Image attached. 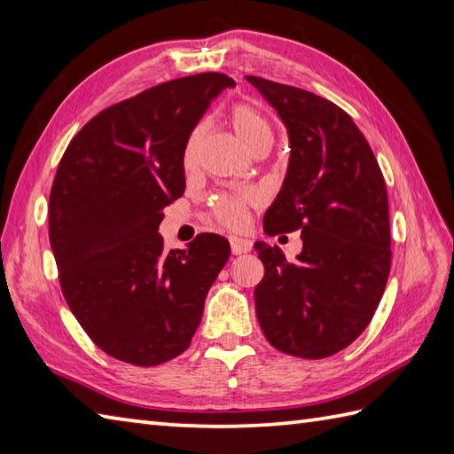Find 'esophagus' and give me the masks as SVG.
I'll return each instance as SVG.
<instances>
[{"label": "esophagus", "instance_id": "34e87169", "mask_svg": "<svg viewBox=\"0 0 454 454\" xmlns=\"http://www.w3.org/2000/svg\"><path fill=\"white\" fill-rule=\"evenodd\" d=\"M231 243V253L233 254H245L253 248V240L243 239V237H229Z\"/></svg>", "mask_w": 454, "mask_h": 454}]
</instances>
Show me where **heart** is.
Instances as JSON below:
<instances>
[{"label": "heart", "mask_w": 454, "mask_h": 454, "mask_svg": "<svg viewBox=\"0 0 454 454\" xmlns=\"http://www.w3.org/2000/svg\"><path fill=\"white\" fill-rule=\"evenodd\" d=\"M231 123L237 137L240 138L248 151H254L258 146L270 145L274 141L272 127L268 123V119L261 114V111L251 106H235L231 111ZM198 146V133H193L186 146V162L190 164L193 160ZM248 203L247 196H221L214 201V214L223 225L237 227L245 221V206Z\"/></svg>", "instance_id": "b5f03b06"}]
</instances>
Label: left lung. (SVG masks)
<instances>
[{
	"label": "left lung",
	"mask_w": 454,
	"mask_h": 454,
	"mask_svg": "<svg viewBox=\"0 0 454 454\" xmlns=\"http://www.w3.org/2000/svg\"><path fill=\"white\" fill-rule=\"evenodd\" d=\"M288 129L282 190L264 233L301 231V253L254 243L264 278L256 317L274 348L325 358L348 347L372 319L390 274L384 176L364 135L343 109L311 91L247 76Z\"/></svg>",
	"instance_id": "left-lung-1"
}]
</instances>
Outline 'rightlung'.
Returning a JSON list of instances; mask_svg holds the SVG:
<instances>
[{
    "mask_svg": "<svg viewBox=\"0 0 454 454\" xmlns=\"http://www.w3.org/2000/svg\"><path fill=\"white\" fill-rule=\"evenodd\" d=\"M233 78L164 82L101 111L72 138L54 176L49 239L60 288L90 339L117 360L154 366L190 347L231 248L201 233L166 253L162 209L186 188L190 135Z\"/></svg>",
    "mask_w": 454,
    "mask_h": 454,
    "instance_id": "obj_1",
    "label": "right lung"
}]
</instances>
